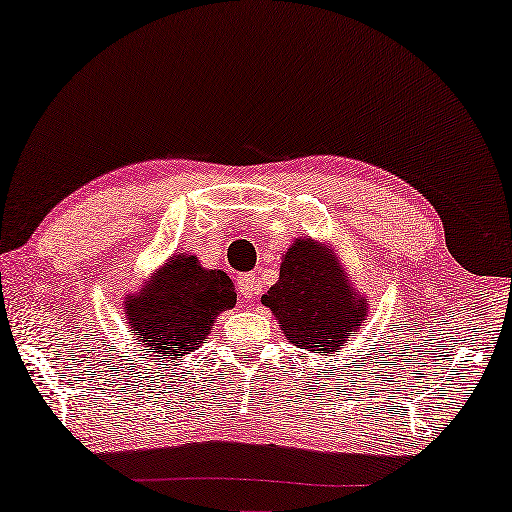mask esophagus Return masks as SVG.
Segmentation results:
<instances>
[{"mask_svg": "<svg viewBox=\"0 0 512 512\" xmlns=\"http://www.w3.org/2000/svg\"><path fill=\"white\" fill-rule=\"evenodd\" d=\"M238 292L242 299H251L254 295H258V276L256 274L238 276Z\"/></svg>", "mask_w": 512, "mask_h": 512, "instance_id": "1", "label": "esophagus"}]
</instances>
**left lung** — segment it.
I'll use <instances>...</instances> for the list:
<instances>
[{
  "label": "left lung",
  "mask_w": 512,
  "mask_h": 512,
  "mask_svg": "<svg viewBox=\"0 0 512 512\" xmlns=\"http://www.w3.org/2000/svg\"><path fill=\"white\" fill-rule=\"evenodd\" d=\"M261 301L276 315L292 345L317 356L345 347V338L363 326L367 313L365 299L351 295L340 263L311 238L297 240L288 249L279 283Z\"/></svg>",
  "instance_id": "left-lung-1"
}]
</instances>
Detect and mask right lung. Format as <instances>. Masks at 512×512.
<instances>
[{
    "instance_id": "add662e5",
    "label": "right lung",
    "mask_w": 512,
    "mask_h": 512,
    "mask_svg": "<svg viewBox=\"0 0 512 512\" xmlns=\"http://www.w3.org/2000/svg\"><path fill=\"white\" fill-rule=\"evenodd\" d=\"M233 306L236 290L222 270H204L195 256H174L127 301V317L142 356L161 365L197 349L220 311Z\"/></svg>"
}]
</instances>
